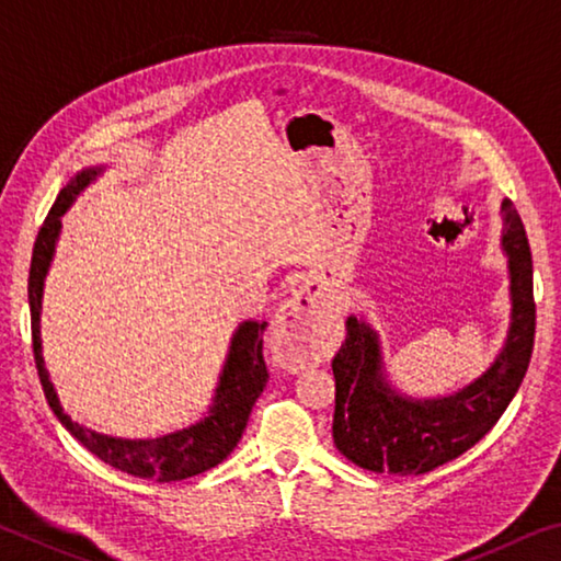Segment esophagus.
I'll return each mask as SVG.
<instances>
[{"label": "esophagus", "instance_id": "1", "mask_svg": "<svg viewBox=\"0 0 561 561\" xmlns=\"http://www.w3.org/2000/svg\"><path fill=\"white\" fill-rule=\"evenodd\" d=\"M270 344L279 364L289 371H304L324 358L329 329L321 317L319 299L307 287L294 291L287 304L274 314Z\"/></svg>", "mask_w": 561, "mask_h": 561}]
</instances>
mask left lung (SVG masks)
I'll use <instances>...</instances> for the list:
<instances>
[{
    "mask_svg": "<svg viewBox=\"0 0 561 561\" xmlns=\"http://www.w3.org/2000/svg\"><path fill=\"white\" fill-rule=\"evenodd\" d=\"M500 244L507 257L510 327L500 354L474 381L448 396L413 398L388 381L381 341L366 319H346V341L331 360L336 378L334 445L371 472L423 474L472 448L500 421L535 346L531 254L515 205L502 201Z\"/></svg>",
    "mask_w": 561,
    "mask_h": 561,
    "instance_id": "8db88e82",
    "label": "left lung"
}]
</instances>
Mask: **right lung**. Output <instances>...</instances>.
I'll use <instances>...</instances> for the list:
<instances>
[{"label":"right lung","instance_id":"add662e5","mask_svg":"<svg viewBox=\"0 0 561 561\" xmlns=\"http://www.w3.org/2000/svg\"><path fill=\"white\" fill-rule=\"evenodd\" d=\"M106 165H91L76 173L69 183L61 187L54 207L46 215L34 242L32 270H30V311H32V341H34V360L39 371L44 396L49 401L54 415L69 431L83 448L91 450L96 458L108 462L111 468L128 472L133 478L158 480V482H178L193 474L220 465L230 455L250 421L252 405L267 386V366L262 356V334L267 329V321L247 319L234 329L227 348L220 378H217L213 403L207 405L201 421H195L187 428L160 435V438H116L99 431H91L87 425L76 423L73 417L64 411L59 393L49 378L44 364L42 351V299H44V282L51 270L56 242L61 237V217L69 213L83 190L93 180L103 175Z\"/></svg>","mask_w":561,"mask_h":561}]
</instances>
